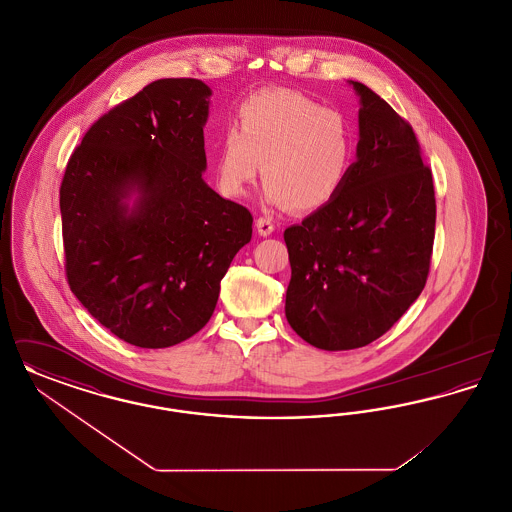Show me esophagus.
<instances>
[{
  "instance_id": "obj_1",
  "label": "esophagus",
  "mask_w": 512,
  "mask_h": 512,
  "mask_svg": "<svg viewBox=\"0 0 512 512\" xmlns=\"http://www.w3.org/2000/svg\"><path fill=\"white\" fill-rule=\"evenodd\" d=\"M255 224H257V232H259L261 236H270V234L274 232V228H276L274 220L270 219V217H259Z\"/></svg>"
}]
</instances>
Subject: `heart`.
Wrapping results in <instances>:
<instances>
[{
  "label": "heart",
  "mask_w": 512,
  "mask_h": 512,
  "mask_svg": "<svg viewBox=\"0 0 512 512\" xmlns=\"http://www.w3.org/2000/svg\"><path fill=\"white\" fill-rule=\"evenodd\" d=\"M353 151L341 111L297 90L268 88L245 99L236 130L222 134L215 172L222 194L240 197L261 167L270 203L311 211L338 195Z\"/></svg>",
  "instance_id": "b5f03b06"
}]
</instances>
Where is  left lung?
<instances>
[{"instance_id": "1", "label": "left lung", "mask_w": 512, "mask_h": 512, "mask_svg": "<svg viewBox=\"0 0 512 512\" xmlns=\"http://www.w3.org/2000/svg\"><path fill=\"white\" fill-rule=\"evenodd\" d=\"M357 161L340 192L286 228V318L326 351L384 336L426 286L436 236L432 169L413 126L361 82Z\"/></svg>"}]
</instances>
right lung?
Returning <instances> with one entry per match:
<instances>
[{
  "instance_id": "add662e5",
  "label": "right lung",
  "mask_w": 512,
  "mask_h": 512,
  "mask_svg": "<svg viewBox=\"0 0 512 512\" xmlns=\"http://www.w3.org/2000/svg\"><path fill=\"white\" fill-rule=\"evenodd\" d=\"M209 96L195 78L147 84L90 126L63 174L71 292L136 347H171L197 334L234 255L251 240L249 209L201 178ZM130 187L141 201L128 216L121 197Z\"/></svg>"
}]
</instances>
